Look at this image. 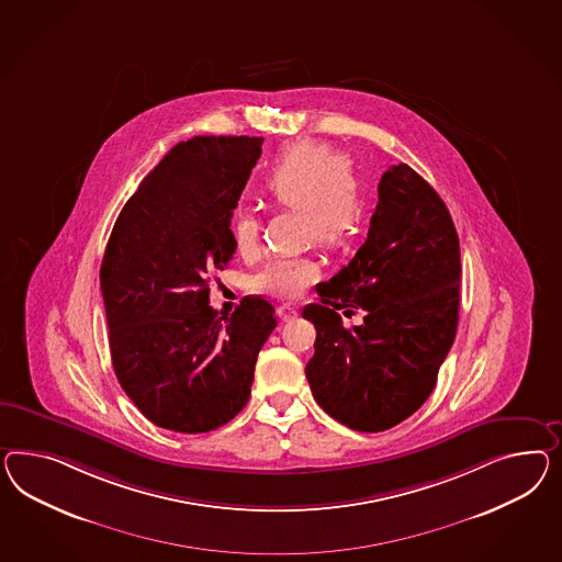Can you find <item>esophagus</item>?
Returning a JSON list of instances; mask_svg holds the SVG:
<instances>
[{
	"instance_id": "1",
	"label": "esophagus",
	"mask_w": 562,
	"mask_h": 562,
	"mask_svg": "<svg viewBox=\"0 0 562 562\" xmlns=\"http://www.w3.org/2000/svg\"><path fill=\"white\" fill-rule=\"evenodd\" d=\"M296 315H299V311L294 306H290V304L278 306V317L282 321H292Z\"/></svg>"
}]
</instances>
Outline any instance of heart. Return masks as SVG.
<instances>
[{
	"instance_id": "heart-1",
	"label": "heart",
	"mask_w": 562,
	"mask_h": 562,
	"mask_svg": "<svg viewBox=\"0 0 562 562\" xmlns=\"http://www.w3.org/2000/svg\"><path fill=\"white\" fill-rule=\"evenodd\" d=\"M259 192L273 206L299 209L304 237L317 239L325 247L348 245L364 221V186L349 169L348 159L325 143L290 145L263 173ZM231 235L239 254H251L258 245V218L247 211L233 214ZM319 273L315 259L280 256L254 276V289L294 299Z\"/></svg>"
}]
</instances>
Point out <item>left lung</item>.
I'll use <instances>...</instances> for the list:
<instances>
[{
  "label": "left lung",
  "instance_id": "1",
  "mask_svg": "<svg viewBox=\"0 0 562 562\" xmlns=\"http://www.w3.org/2000/svg\"><path fill=\"white\" fill-rule=\"evenodd\" d=\"M303 308L317 329L306 379L315 401L356 431H384L419 409L452 348L460 245L438 192L407 164L389 167L364 245ZM366 311V323L344 328Z\"/></svg>",
  "mask_w": 562,
  "mask_h": 562
}]
</instances>
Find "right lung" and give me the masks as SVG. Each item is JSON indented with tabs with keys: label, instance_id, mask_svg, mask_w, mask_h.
I'll return each instance as SVG.
<instances>
[{
	"label": "right lung",
	"instance_id": "right-lung-1",
	"mask_svg": "<svg viewBox=\"0 0 562 562\" xmlns=\"http://www.w3.org/2000/svg\"><path fill=\"white\" fill-rule=\"evenodd\" d=\"M261 137L178 143L124 204L100 268L112 366L124 393L164 429L206 434L247 405L273 306L245 296L231 317L209 276L235 254L231 216Z\"/></svg>",
	"mask_w": 562,
	"mask_h": 562
}]
</instances>
